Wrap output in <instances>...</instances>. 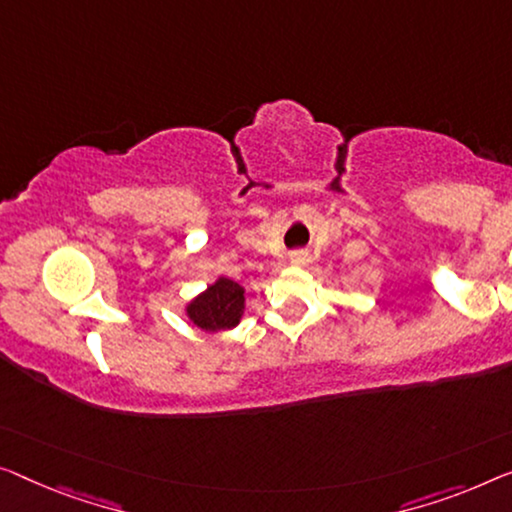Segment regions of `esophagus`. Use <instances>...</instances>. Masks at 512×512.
Segmentation results:
<instances>
[{
	"instance_id": "esophagus-1",
	"label": "esophagus",
	"mask_w": 512,
	"mask_h": 512,
	"mask_svg": "<svg viewBox=\"0 0 512 512\" xmlns=\"http://www.w3.org/2000/svg\"><path fill=\"white\" fill-rule=\"evenodd\" d=\"M289 262H292V264H308V253H305V250H296V253L289 255Z\"/></svg>"
}]
</instances>
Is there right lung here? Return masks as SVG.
<instances>
[{
    "label": "right lung",
    "instance_id": "add662e5",
    "mask_svg": "<svg viewBox=\"0 0 512 512\" xmlns=\"http://www.w3.org/2000/svg\"><path fill=\"white\" fill-rule=\"evenodd\" d=\"M243 315V287L230 278H220L207 292L188 305V317L204 331L234 329Z\"/></svg>",
    "mask_w": 512,
    "mask_h": 512
}]
</instances>
